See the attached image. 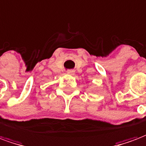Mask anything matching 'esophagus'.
<instances>
[{
	"mask_svg": "<svg viewBox=\"0 0 146 146\" xmlns=\"http://www.w3.org/2000/svg\"><path fill=\"white\" fill-rule=\"evenodd\" d=\"M68 74H70V75H74L75 74V70H69L67 71Z\"/></svg>",
	"mask_w": 146,
	"mask_h": 146,
	"instance_id": "esophagus-1",
	"label": "esophagus"
}]
</instances>
